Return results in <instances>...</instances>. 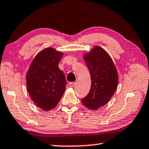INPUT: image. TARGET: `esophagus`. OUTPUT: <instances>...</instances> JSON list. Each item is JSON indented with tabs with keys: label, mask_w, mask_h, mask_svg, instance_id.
<instances>
[{
	"label": "esophagus",
	"mask_w": 149,
	"mask_h": 149,
	"mask_svg": "<svg viewBox=\"0 0 149 149\" xmlns=\"http://www.w3.org/2000/svg\"><path fill=\"white\" fill-rule=\"evenodd\" d=\"M75 84V82H72V83H70L69 85L70 87H74Z\"/></svg>",
	"instance_id": "1"
}]
</instances>
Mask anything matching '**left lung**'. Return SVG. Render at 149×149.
Here are the masks:
<instances>
[{"instance_id": "8db88e82", "label": "left lung", "mask_w": 149, "mask_h": 149, "mask_svg": "<svg viewBox=\"0 0 149 149\" xmlns=\"http://www.w3.org/2000/svg\"><path fill=\"white\" fill-rule=\"evenodd\" d=\"M83 58L89 69L91 84L89 93L81 102L87 108L96 110L108 102L115 92L118 72L113 59L102 47H94Z\"/></svg>"}]
</instances>
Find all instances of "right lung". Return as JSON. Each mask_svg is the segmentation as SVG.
<instances>
[{"label": "right lung", "instance_id": "1", "mask_svg": "<svg viewBox=\"0 0 149 149\" xmlns=\"http://www.w3.org/2000/svg\"><path fill=\"white\" fill-rule=\"evenodd\" d=\"M63 53L52 47L34 57L26 75L27 90L34 104L44 111L58 105L66 89L65 75L58 68Z\"/></svg>", "mask_w": 149, "mask_h": 149}]
</instances>
